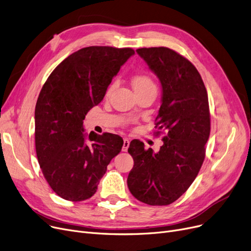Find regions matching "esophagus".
<instances>
[{
	"label": "esophagus",
	"mask_w": 251,
	"mask_h": 251,
	"mask_svg": "<svg viewBox=\"0 0 251 251\" xmlns=\"http://www.w3.org/2000/svg\"><path fill=\"white\" fill-rule=\"evenodd\" d=\"M129 146V140L127 138L124 139V145H123V151H127V148Z\"/></svg>",
	"instance_id": "esophagus-1"
}]
</instances>
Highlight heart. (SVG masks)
Segmentation results:
<instances>
[{
	"mask_svg": "<svg viewBox=\"0 0 251 251\" xmlns=\"http://www.w3.org/2000/svg\"><path fill=\"white\" fill-rule=\"evenodd\" d=\"M132 85H133V88H134L136 93L145 91V90H149V89H156V88H155L153 80L146 75H135L133 80H132ZM114 86H115V83H112V85L109 87L108 91H107V94H110L112 92V90L114 89Z\"/></svg>",
	"mask_w": 251,
	"mask_h": 251,
	"instance_id": "1",
	"label": "heart"
}]
</instances>
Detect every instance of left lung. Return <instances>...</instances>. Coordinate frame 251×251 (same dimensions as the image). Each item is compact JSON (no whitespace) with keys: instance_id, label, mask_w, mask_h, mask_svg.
<instances>
[{"instance_id":"left-lung-1","label":"left lung","mask_w":251,"mask_h":251,"mask_svg":"<svg viewBox=\"0 0 251 251\" xmlns=\"http://www.w3.org/2000/svg\"><path fill=\"white\" fill-rule=\"evenodd\" d=\"M136 52L160 81L155 127L165 130V136L158 152L146 150L139 140L130 142L127 151L134 166L127 187L146 204L169 205L186 192L203 163L210 134L207 92L196 67L176 51L158 47Z\"/></svg>"}]
</instances>
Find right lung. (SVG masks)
<instances>
[{
	"mask_svg": "<svg viewBox=\"0 0 251 251\" xmlns=\"http://www.w3.org/2000/svg\"><path fill=\"white\" fill-rule=\"evenodd\" d=\"M134 54L130 48H82L52 71L41 90L34 110L35 150L48 184L65 200L92 197L122 150L124 140L117 135L85 134L83 119Z\"/></svg>",
	"mask_w": 251,
	"mask_h": 251,
	"instance_id": "add662e5",
	"label": "right lung"
}]
</instances>
